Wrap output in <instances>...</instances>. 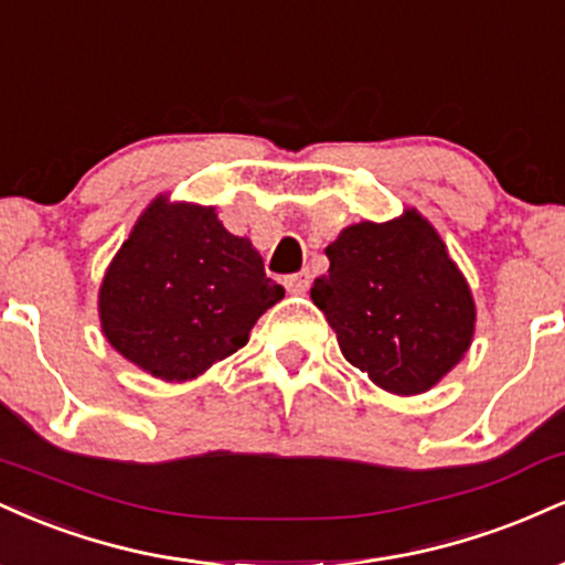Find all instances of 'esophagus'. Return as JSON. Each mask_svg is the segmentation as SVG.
<instances>
[{
  "mask_svg": "<svg viewBox=\"0 0 565 565\" xmlns=\"http://www.w3.org/2000/svg\"><path fill=\"white\" fill-rule=\"evenodd\" d=\"M284 287H287V291H291V295H305L310 287V274L308 270H300V274H291L284 278Z\"/></svg>",
  "mask_w": 565,
  "mask_h": 565,
  "instance_id": "1",
  "label": "esophagus"
}]
</instances>
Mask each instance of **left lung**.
<instances>
[{
	"mask_svg": "<svg viewBox=\"0 0 565 565\" xmlns=\"http://www.w3.org/2000/svg\"><path fill=\"white\" fill-rule=\"evenodd\" d=\"M329 270L310 297L342 355L385 391L433 387L470 348L476 305L433 225L406 212L350 225L327 246Z\"/></svg>",
	"mask_w": 565,
	"mask_h": 565,
	"instance_id": "obj_1",
	"label": "left lung"
}]
</instances>
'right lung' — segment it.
<instances>
[{"label":"right lung","instance_id":"obj_1","mask_svg":"<svg viewBox=\"0 0 565 565\" xmlns=\"http://www.w3.org/2000/svg\"><path fill=\"white\" fill-rule=\"evenodd\" d=\"M284 289L212 206L157 199L121 244L100 287L108 342L153 377L188 380L249 340Z\"/></svg>","mask_w":565,"mask_h":565}]
</instances>
